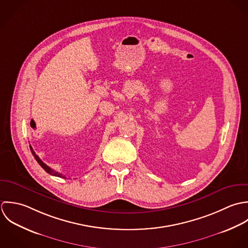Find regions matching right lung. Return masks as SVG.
<instances>
[{
	"instance_id": "right-lung-1",
	"label": "right lung",
	"mask_w": 248,
	"mask_h": 248,
	"mask_svg": "<svg viewBox=\"0 0 248 248\" xmlns=\"http://www.w3.org/2000/svg\"><path fill=\"white\" fill-rule=\"evenodd\" d=\"M30 148H31V153H32V155L34 156V158H35V160L38 162V164L48 172V173H50L51 175H53V176H57V177H62V178H66V176L65 175H63L62 173H59V172H57V171H54L52 169H50L49 166H47L44 162H42V160L38 157V155H36V153L34 152V150L33 149L31 148V146H30Z\"/></svg>"
}]
</instances>
